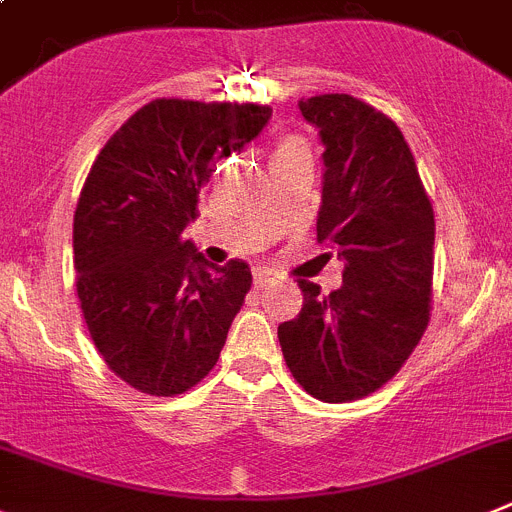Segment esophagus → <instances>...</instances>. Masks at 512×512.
I'll return each instance as SVG.
<instances>
[{
  "label": "esophagus",
  "instance_id": "obj_1",
  "mask_svg": "<svg viewBox=\"0 0 512 512\" xmlns=\"http://www.w3.org/2000/svg\"><path fill=\"white\" fill-rule=\"evenodd\" d=\"M271 281H274V274H271L269 269H256L253 271V284H256V287H266V284H271Z\"/></svg>",
  "mask_w": 512,
  "mask_h": 512
}]
</instances>
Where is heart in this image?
Segmentation results:
<instances>
[{"mask_svg": "<svg viewBox=\"0 0 512 512\" xmlns=\"http://www.w3.org/2000/svg\"><path fill=\"white\" fill-rule=\"evenodd\" d=\"M299 152H307V144L297 137H289L274 149V157H287V154H299Z\"/></svg>", "mask_w": 512, "mask_h": 512, "instance_id": "heart-1", "label": "heart"}]
</instances>
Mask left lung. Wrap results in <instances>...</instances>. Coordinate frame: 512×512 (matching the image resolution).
<instances>
[{"instance_id": "left-lung-1", "label": "left lung", "mask_w": 512, "mask_h": 512, "mask_svg": "<svg viewBox=\"0 0 512 512\" xmlns=\"http://www.w3.org/2000/svg\"><path fill=\"white\" fill-rule=\"evenodd\" d=\"M325 147L317 241L345 261L342 287L322 297L299 281L302 312L279 325L299 386L325 403L378 391L429 325L434 210L414 154L386 114L348 93L299 101Z\"/></svg>"}]
</instances>
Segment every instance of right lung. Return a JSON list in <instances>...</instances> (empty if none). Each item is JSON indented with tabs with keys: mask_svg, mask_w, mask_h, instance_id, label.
<instances>
[{
	"mask_svg": "<svg viewBox=\"0 0 512 512\" xmlns=\"http://www.w3.org/2000/svg\"><path fill=\"white\" fill-rule=\"evenodd\" d=\"M269 106L157 98L106 142L73 218L83 317L106 365L137 391L175 396L218 363L251 289L241 259L213 266L182 231L215 162L241 152Z\"/></svg>",
	"mask_w": 512,
	"mask_h": 512,
	"instance_id": "right-lung-1",
	"label": "right lung"
}]
</instances>
